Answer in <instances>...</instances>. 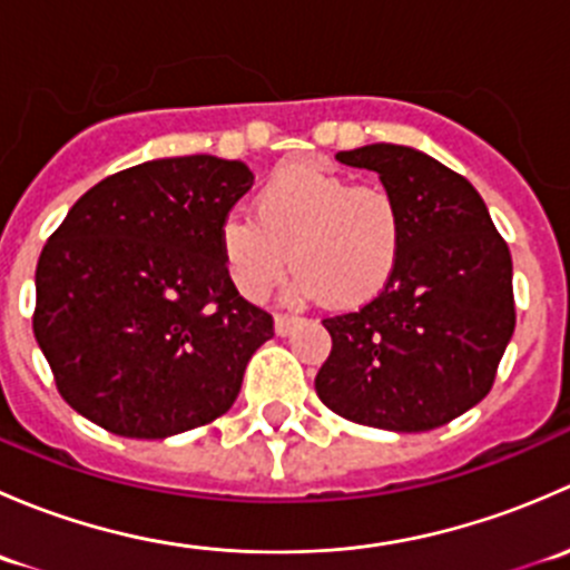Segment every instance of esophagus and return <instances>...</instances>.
Masks as SVG:
<instances>
[{"mask_svg": "<svg viewBox=\"0 0 570 570\" xmlns=\"http://www.w3.org/2000/svg\"><path fill=\"white\" fill-rule=\"evenodd\" d=\"M297 322H301V317H295V314H278V317H275V333H278V336H289V333L295 331Z\"/></svg>", "mask_w": 570, "mask_h": 570, "instance_id": "34e87169", "label": "esophagus"}]
</instances>
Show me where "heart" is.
Listing matches in <instances>:
<instances>
[{"mask_svg": "<svg viewBox=\"0 0 570 570\" xmlns=\"http://www.w3.org/2000/svg\"><path fill=\"white\" fill-rule=\"evenodd\" d=\"M402 245L405 215L392 189L312 165L278 170L256 195V217L228 215L220 226L223 262L248 301H264L295 264L301 297L361 306L386 289Z\"/></svg>", "mask_w": 570, "mask_h": 570, "instance_id": "obj_1", "label": "heart"}]
</instances>
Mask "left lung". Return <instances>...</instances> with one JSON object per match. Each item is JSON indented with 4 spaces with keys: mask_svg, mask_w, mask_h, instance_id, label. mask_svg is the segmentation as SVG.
Masks as SVG:
<instances>
[{
    "mask_svg": "<svg viewBox=\"0 0 570 570\" xmlns=\"http://www.w3.org/2000/svg\"><path fill=\"white\" fill-rule=\"evenodd\" d=\"M375 170L405 215L386 289L322 320L333 338L320 400L355 424L424 433L474 407L493 386L515 327L513 258L485 200L461 174L407 146L338 151Z\"/></svg>",
    "mask_w": 570,
    "mask_h": 570,
    "instance_id": "left-lung-1",
    "label": "left lung"
}]
</instances>
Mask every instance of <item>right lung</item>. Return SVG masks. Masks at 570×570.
I'll return each mask as SVG.
<instances>
[{
  "mask_svg": "<svg viewBox=\"0 0 570 570\" xmlns=\"http://www.w3.org/2000/svg\"><path fill=\"white\" fill-rule=\"evenodd\" d=\"M253 187L239 159H151L90 187L36 269V331L57 392L124 439L215 422L273 317L245 301L220 226Z\"/></svg>",
  "mask_w": 570,
  "mask_h": 570,
  "instance_id": "add662e5",
  "label": "right lung"
}]
</instances>
